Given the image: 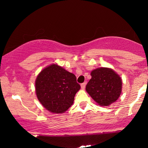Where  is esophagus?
<instances>
[{
	"instance_id": "34e87169",
	"label": "esophagus",
	"mask_w": 148,
	"mask_h": 148,
	"mask_svg": "<svg viewBox=\"0 0 148 148\" xmlns=\"http://www.w3.org/2000/svg\"><path fill=\"white\" fill-rule=\"evenodd\" d=\"M86 82L83 83V84H81V88H82V89H85V88H86Z\"/></svg>"
}]
</instances>
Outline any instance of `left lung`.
<instances>
[{"mask_svg": "<svg viewBox=\"0 0 148 148\" xmlns=\"http://www.w3.org/2000/svg\"><path fill=\"white\" fill-rule=\"evenodd\" d=\"M91 76L86 90L95 102L106 106L118 100L122 91V79L114 71L98 68L91 72Z\"/></svg>", "mask_w": 148, "mask_h": 148, "instance_id": "8db88e82", "label": "left lung"}]
</instances>
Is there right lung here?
Returning a JSON list of instances; mask_svg holds the SVG:
<instances>
[{
    "label": "right lung",
    "mask_w": 148,
    "mask_h": 148,
    "mask_svg": "<svg viewBox=\"0 0 148 148\" xmlns=\"http://www.w3.org/2000/svg\"><path fill=\"white\" fill-rule=\"evenodd\" d=\"M35 88L42 106L50 112L59 114L71 107L81 87L74 74L58 64H52L38 74Z\"/></svg>",
    "instance_id": "obj_1"
}]
</instances>
